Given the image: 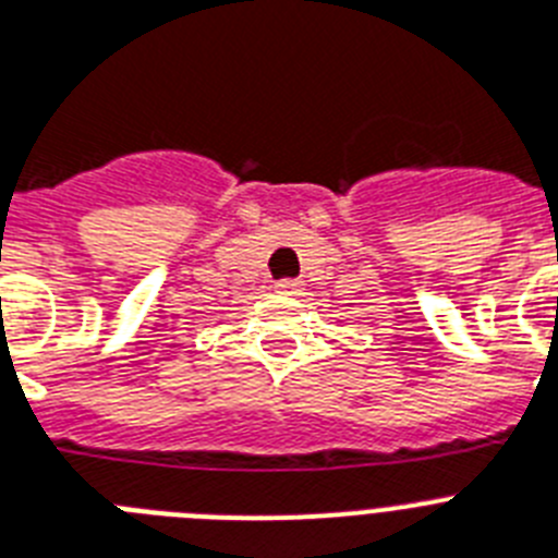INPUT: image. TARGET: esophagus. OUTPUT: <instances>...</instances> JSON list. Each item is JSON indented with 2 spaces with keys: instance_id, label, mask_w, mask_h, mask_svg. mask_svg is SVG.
Instances as JSON below:
<instances>
[{
  "instance_id": "1",
  "label": "esophagus",
  "mask_w": 558,
  "mask_h": 558,
  "mask_svg": "<svg viewBox=\"0 0 558 558\" xmlns=\"http://www.w3.org/2000/svg\"><path fill=\"white\" fill-rule=\"evenodd\" d=\"M301 287H303V280H292V278L278 280V283H275V289H278V292H283V294H298V292H301Z\"/></svg>"
}]
</instances>
